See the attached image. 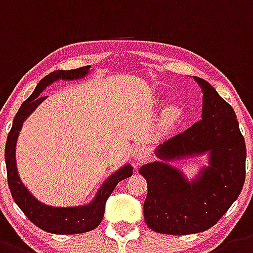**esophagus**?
Wrapping results in <instances>:
<instances>
[{"label": "esophagus", "mask_w": 253, "mask_h": 253, "mask_svg": "<svg viewBox=\"0 0 253 253\" xmlns=\"http://www.w3.org/2000/svg\"><path fill=\"white\" fill-rule=\"evenodd\" d=\"M133 164H135V166L137 168V166H140L141 164L143 163V161L146 160L147 158V149L146 147H137V149L135 150V152H133Z\"/></svg>", "instance_id": "esophagus-1"}]
</instances>
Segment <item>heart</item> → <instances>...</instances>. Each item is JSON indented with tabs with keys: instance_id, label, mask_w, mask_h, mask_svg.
Listing matches in <instances>:
<instances>
[{
	"instance_id": "heart-1",
	"label": "heart",
	"mask_w": 253,
	"mask_h": 253,
	"mask_svg": "<svg viewBox=\"0 0 253 253\" xmlns=\"http://www.w3.org/2000/svg\"><path fill=\"white\" fill-rule=\"evenodd\" d=\"M180 116V110L177 107H170L169 110L166 111V121L168 122H174L176 121L177 118Z\"/></svg>"
}]
</instances>
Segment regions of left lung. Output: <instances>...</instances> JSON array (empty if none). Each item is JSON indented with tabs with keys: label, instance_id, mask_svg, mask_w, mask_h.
Listing matches in <instances>:
<instances>
[{
	"label": "left lung",
	"instance_id": "left-lung-1",
	"mask_svg": "<svg viewBox=\"0 0 253 253\" xmlns=\"http://www.w3.org/2000/svg\"><path fill=\"white\" fill-rule=\"evenodd\" d=\"M203 93L202 120L155 149L159 160L142 165L147 181L143 217L164 234H193L213 227L237 200L245 183L246 145L233 108L208 82L193 77ZM207 156L193 179L172 162Z\"/></svg>",
	"mask_w": 253,
	"mask_h": 253
}]
</instances>
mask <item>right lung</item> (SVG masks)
I'll return each instance as SVG.
<instances>
[{
    "label": "right lung",
    "instance_id": "1",
    "mask_svg": "<svg viewBox=\"0 0 253 253\" xmlns=\"http://www.w3.org/2000/svg\"><path fill=\"white\" fill-rule=\"evenodd\" d=\"M89 72L90 67L87 65L78 69L55 70L42 78L36 85L33 94L21 104L19 112L16 113L12 122V128L6 141L4 161H6V169H7L8 188H10L13 200L36 227L49 233L76 234L97 228L104 215L107 199L112 194L116 185L124 179L131 176L133 172L131 164H125L102 183L89 203L76 207L47 206L36 199L20 179L17 164H16V143H17L22 125L26 121L27 117L47 98V97H42V92H44L46 87L51 85L54 82L78 81V79L85 78Z\"/></svg>",
    "mask_w": 253,
    "mask_h": 253
}]
</instances>
